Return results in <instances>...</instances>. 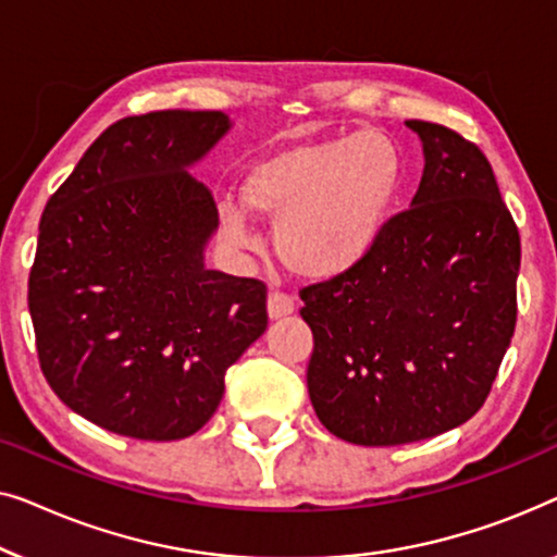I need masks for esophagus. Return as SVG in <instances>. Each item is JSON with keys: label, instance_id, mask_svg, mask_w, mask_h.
Here are the masks:
<instances>
[{"label": "esophagus", "instance_id": "34e87169", "mask_svg": "<svg viewBox=\"0 0 557 557\" xmlns=\"http://www.w3.org/2000/svg\"><path fill=\"white\" fill-rule=\"evenodd\" d=\"M268 312H270L272 320L293 315L295 300L287 293H280V289H275V293H270V297H268Z\"/></svg>", "mask_w": 557, "mask_h": 557}]
</instances>
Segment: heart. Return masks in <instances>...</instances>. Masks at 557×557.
<instances>
[{
	"label": "heart",
	"mask_w": 557,
	"mask_h": 557,
	"mask_svg": "<svg viewBox=\"0 0 557 557\" xmlns=\"http://www.w3.org/2000/svg\"><path fill=\"white\" fill-rule=\"evenodd\" d=\"M404 186V163L381 131L295 140L264 153L242 178L249 214L275 222L282 262L305 277L331 280L366 262L394 216ZM222 234L252 247L245 211L219 209Z\"/></svg>",
	"instance_id": "obj_1"
}]
</instances>
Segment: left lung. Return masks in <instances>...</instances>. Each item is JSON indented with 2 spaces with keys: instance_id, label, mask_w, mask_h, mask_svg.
<instances>
[{
  "instance_id": "8db88e82",
  "label": "left lung",
  "mask_w": 557,
  "mask_h": 557,
  "mask_svg": "<svg viewBox=\"0 0 557 557\" xmlns=\"http://www.w3.org/2000/svg\"><path fill=\"white\" fill-rule=\"evenodd\" d=\"M424 144L411 209L356 270L300 289L308 394L327 432L396 446L465 424L487 401L517 323L520 232L480 146L406 121Z\"/></svg>"
}]
</instances>
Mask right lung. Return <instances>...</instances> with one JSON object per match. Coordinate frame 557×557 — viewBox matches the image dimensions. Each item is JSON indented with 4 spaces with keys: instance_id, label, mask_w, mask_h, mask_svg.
Listing matches in <instances>:
<instances>
[{
    "instance_id": "right-lung-1",
    "label": "right lung",
    "mask_w": 557,
    "mask_h": 557,
    "mask_svg": "<svg viewBox=\"0 0 557 557\" xmlns=\"http://www.w3.org/2000/svg\"><path fill=\"white\" fill-rule=\"evenodd\" d=\"M219 111H156L92 140L40 219L29 270L37 358L108 432L174 442L214 417L224 373L268 327V285L203 268L219 214L189 171Z\"/></svg>"
}]
</instances>
